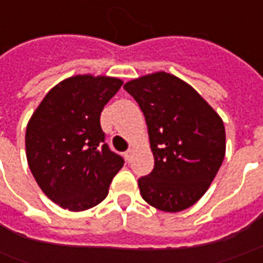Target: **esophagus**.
<instances>
[{
	"label": "esophagus",
	"instance_id": "1",
	"mask_svg": "<svg viewBox=\"0 0 263 263\" xmlns=\"http://www.w3.org/2000/svg\"><path fill=\"white\" fill-rule=\"evenodd\" d=\"M125 159L128 160V162H131V159H132V149H129V151H126V152H125Z\"/></svg>",
	"mask_w": 263,
	"mask_h": 263
}]
</instances>
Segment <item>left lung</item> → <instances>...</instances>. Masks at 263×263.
Returning a JSON list of instances; mask_svg holds the SVG:
<instances>
[{
  "instance_id": "obj_1",
  "label": "left lung",
  "mask_w": 263,
  "mask_h": 263,
  "mask_svg": "<svg viewBox=\"0 0 263 263\" xmlns=\"http://www.w3.org/2000/svg\"><path fill=\"white\" fill-rule=\"evenodd\" d=\"M148 125L154 171L138 180L155 209L179 213L203 197L226 156V128L218 112L175 74L155 71L126 81Z\"/></svg>"
}]
</instances>
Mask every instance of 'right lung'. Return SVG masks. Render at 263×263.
Instances as JSON below:
<instances>
[{
  "mask_svg": "<svg viewBox=\"0 0 263 263\" xmlns=\"http://www.w3.org/2000/svg\"><path fill=\"white\" fill-rule=\"evenodd\" d=\"M124 81L76 74L52 87L28 121L26 160L53 203L84 211L107 197L124 159L104 142L100 115Z\"/></svg>",
  "mask_w": 263,
  "mask_h": 263,
  "instance_id": "obj_1",
  "label": "right lung"
}]
</instances>
